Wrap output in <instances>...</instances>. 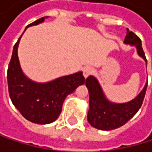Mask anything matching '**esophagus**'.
<instances>
[{"label":"esophagus","mask_w":152,"mask_h":152,"mask_svg":"<svg viewBox=\"0 0 152 152\" xmlns=\"http://www.w3.org/2000/svg\"><path fill=\"white\" fill-rule=\"evenodd\" d=\"M93 73V68L91 66H86L83 70V75H84V77L85 78H86L88 75H90L91 74Z\"/></svg>","instance_id":"esophagus-1"}]
</instances>
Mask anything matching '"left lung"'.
Returning a JSON list of instances; mask_svg holds the SVG:
<instances>
[{
  "label": "left lung",
  "instance_id": "8db88e82",
  "mask_svg": "<svg viewBox=\"0 0 152 152\" xmlns=\"http://www.w3.org/2000/svg\"><path fill=\"white\" fill-rule=\"evenodd\" d=\"M124 44L135 46L138 55L147 63L141 46V40L127 28ZM89 93V109L87 120L89 124L100 130H112L126 124L140 108L147 89L148 81L140 94L132 100L126 103H114L106 97L98 80L89 75L86 80Z\"/></svg>",
  "mask_w": 152,
  "mask_h": 152
}]
</instances>
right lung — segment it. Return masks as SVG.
Returning a JSON list of instances; mask_svg holds the SVG:
<instances>
[{"label": "right lung", "instance_id": "1", "mask_svg": "<svg viewBox=\"0 0 152 152\" xmlns=\"http://www.w3.org/2000/svg\"><path fill=\"white\" fill-rule=\"evenodd\" d=\"M46 18L48 16L36 20L29 24L25 30L29 26L43 23ZM21 37L13 46L7 72L11 100L27 120L36 124L52 123L59 117L66 97L77 86L84 85L85 77L82 71H79L45 83L31 80L23 74L18 58Z\"/></svg>", "mask_w": 152, "mask_h": 152}]
</instances>
